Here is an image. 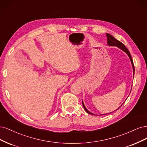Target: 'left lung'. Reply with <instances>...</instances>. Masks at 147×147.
<instances>
[{"label":"left lung","instance_id":"1","mask_svg":"<svg viewBox=\"0 0 147 147\" xmlns=\"http://www.w3.org/2000/svg\"><path fill=\"white\" fill-rule=\"evenodd\" d=\"M106 36H107V45H109V46H117L118 48H119L120 49H122L123 51H125V53L128 55V56H129V59H130V60H131V63H132V67H133V71H134V63H133V61H132V57H131V54H130V53H129V51H128V49H127L126 48V46H125V45L123 44V43H122L121 42H120V41H118V40H117V39H115L114 37H113V36H112L111 35H110V34H106ZM82 105H83V107H84V109H85V111H86V112H87L88 113H89V114H91V115H94L93 113H91V112H90L89 111H88V110L87 109H86V107H85V106H84V103H83V102H82ZM121 105V106H122ZM121 107V106H120ZM119 107V108H120ZM118 108V109H119ZM104 115H105V114H104Z\"/></svg>","mask_w":147,"mask_h":147}]
</instances>
